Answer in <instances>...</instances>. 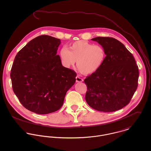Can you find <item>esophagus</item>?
I'll list each match as a JSON object with an SVG mask.
<instances>
[{
	"instance_id": "34e87169",
	"label": "esophagus",
	"mask_w": 151,
	"mask_h": 151,
	"mask_svg": "<svg viewBox=\"0 0 151 151\" xmlns=\"http://www.w3.org/2000/svg\"><path fill=\"white\" fill-rule=\"evenodd\" d=\"M76 82H77V83H80V82H83V79L81 78H80V77H78V76H77V77H76Z\"/></svg>"
}]
</instances>
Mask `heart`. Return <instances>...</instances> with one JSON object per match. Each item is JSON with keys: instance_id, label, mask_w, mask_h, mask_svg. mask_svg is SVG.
I'll return each mask as SVG.
<instances>
[{"instance_id": "1", "label": "heart", "mask_w": 151, "mask_h": 151, "mask_svg": "<svg viewBox=\"0 0 151 151\" xmlns=\"http://www.w3.org/2000/svg\"><path fill=\"white\" fill-rule=\"evenodd\" d=\"M60 56L65 67L73 66L77 61V67L81 73L91 74L102 67L105 60L106 52L101 45L79 41L71 44L69 50L65 47L62 48Z\"/></svg>"}]
</instances>
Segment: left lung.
<instances>
[{
    "label": "left lung",
    "mask_w": 151,
    "mask_h": 151,
    "mask_svg": "<svg viewBox=\"0 0 151 151\" xmlns=\"http://www.w3.org/2000/svg\"><path fill=\"white\" fill-rule=\"evenodd\" d=\"M92 41L105 50L102 67L84 80L86 100L91 108L112 112L129 104L137 86L138 65L132 55L119 41L110 37H96Z\"/></svg>",
    "instance_id": "1"
}]
</instances>
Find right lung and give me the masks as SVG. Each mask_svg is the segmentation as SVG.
Wrapping results in <instances>:
<instances>
[{"mask_svg":"<svg viewBox=\"0 0 151 151\" xmlns=\"http://www.w3.org/2000/svg\"><path fill=\"white\" fill-rule=\"evenodd\" d=\"M60 40L41 35L32 40L16 55L10 77L13 90L27 109L40 114L62 106L77 74L62 65L57 55Z\"/></svg>","mask_w":151,"mask_h":151,"instance_id":"add662e5","label":"right lung"}]
</instances>
